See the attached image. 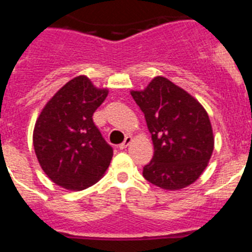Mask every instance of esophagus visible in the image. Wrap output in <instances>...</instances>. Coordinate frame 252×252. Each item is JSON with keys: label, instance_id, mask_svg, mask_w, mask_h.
Segmentation results:
<instances>
[{"label": "esophagus", "instance_id": "1", "mask_svg": "<svg viewBox=\"0 0 252 252\" xmlns=\"http://www.w3.org/2000/svg\"><path fill=\"white\" fill-rule=\"evenodd\" d=\"M131 140H132V139H131V136H126V137H125L124 142H122V144H120V145H119V149H120V150H124V149L127 148V146L130 145Z\"/></svg>", "mask_w": 252, "mask_h": 252}]
</instances>
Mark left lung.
<instances>
[{
    "instance_id": "8db88e82",
    "label": "left lung",
    "mask_w": 252,
    "mask_h": 252,
    "mask_svg": "<svg viewBox=\"0 0 252 252\" xmlns=\"http://www.w3.org/2000/svg\"><path fill=\"white\" fill-rule=\"evenodd\" d=\"M145 116L154 157L142 175L154 186L178 190L194 183L213 151V132L201 103L164 77L154 78L145 91L131 92Z\"/></svg>"
}]
</instances>
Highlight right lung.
Returning a JSON list of instances; mask_svg holds the SVG:
<instances>
[{
    "mask_svg": "<svg viewBox=\"0 0 252 252\" xmlns=\"http://www.w3.org/2000/svg\"><path fill=\"white\" fill-rule=\"evenodd\" d=\"M107 90H97L87 77L62 87L40 113L34 149L40 165L55 184L82 190L94 184L110 165L113 149L93 122Z\"/></svg>",
    "mask_w": 252,
    "mask_h": 252,
    "instance_id": "obj_1",
    "label": "right lung"
}]
</instances>
